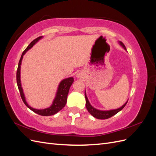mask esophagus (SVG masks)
I'll return each instance as SVG.
<instances>
[{"label": "esophagus", "instance_id": "1", "mask_svg": "<svg viewBox=\"0 0 156 156\" xmlns=\"http://www.w3.org/2000/svg\"><path fill=\"white\" fill-rule=\"evenodd\" d=\"M77 77H80V75L79 74H77Z\"/></svg>", "mask_w": 156, "mask_h": 156}]
</instances>
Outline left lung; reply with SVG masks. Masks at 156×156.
<instances>
[{"instance_id": "8db88e82", "label": "left lung", "mask_w": 156, "mask_h": 156, "mask_svg": "<svg viewBox=\"0 0 156 156\" xmlns=\"http://www.w3.org/2000/svg\"><path fill=\"white\" fill-rule=\"evenodd\" d=\"M119 42H120V44L122 47H123L124 49L126 50V46L124 45V44L122 43V41H119ZM84 96H85V98H86V107L87 108L88 111L90 112V114L92 115L94 117L96 118V119H98L104 120V119H109V118L112 117V116L115 115L116 113H118L119 111H120L121 110L123 109L124 107L126 106V105L127 104V101L124 105H122L121 107L117 108V109L110 110V111H100V110L96 109V108H94L90 104L88 98L87 97L85 92H84Z\"/></svg>"}]
</instances>
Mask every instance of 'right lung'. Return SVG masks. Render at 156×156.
<instances>
[{
    "mask_svg": "<svg viewBox=\"0 0 156 156\" xmlns=\"http://www.w3.org/2000/svg\"><path fill=\"white\" fill-rule=\"evenodd\" d=\"M42 36H40L38 37H37L35 40H33L31 43L29 45V46L25 49V51L23 52V53L21 55V58L20 60V62H19L18 64V67L17 69V75H16V79H17V87L19 88V90H20V95L21 97V99L24 102L25 105L29 107L30 110L32 111H34V112L37 113V115H40L41 116H51V115H53L56 113H57L58 111H60L62 108L66 104L67 102V97H68V94L69 92V88L72 85V83H73L74 79L73 77H69L67 79H64L63 81L60 82L58 88V90L57 92H56V97L55 98V100L52 103V105L51 107L49 108H45V109H35V108H32L30 107L29 105L27 104V103L26 102L25 100V98L24 96V94H23V88L21 87V80H20V69H21V61L23 56L24 55L26 52L30 49L34 45L36 42L38 41L40 39H41Z\"/></svg>",
    "mask_w": 156,
    "mask_h": 156,
    "instance_id": "1",
    "label": "right lung"
}]
</instances>
